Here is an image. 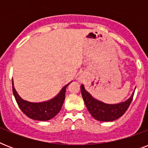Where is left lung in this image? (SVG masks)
Segmentation results:
<instances>
[{"instance_id": "left-lung-1", "label": "left lung", "mask_w": 148, "mask_h": 148, "mask_svg": "<svg viewBox=\"0 0 148 148\" xmlns=\"http://www.w3.org/2000/svg\"><path fill=\"white\" fill-rule=\"evenodd\" d=\"M82 97L88 111L95 119L99 121H113L121 117L126 112L133 99L132 95L125 101L118 103H106L95 98L85 90L84 84L81 86Z\"/></svg>"}]
</instances>
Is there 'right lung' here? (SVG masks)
Instances as JSON below:
<instances>
[{"mask_svg":"<svg viewBox=\"0 0 148 148\" xmlns=\"http://www.w3.org/2000/svg\"><path fill=\"white\" fill-rule=\"evenodd\" d=\"M70 83L63 87L60 92L55 97L48 101L42 102H31L21 97L17 90H15L12 79L13 94L20 109L24 114L31 119L46 121L55 117L60 110L65 99L66 88Z\"/></svg>","mask_w":148,"mask_h":148,"instance_id":"1","label":"right lung"}]
</instances>
